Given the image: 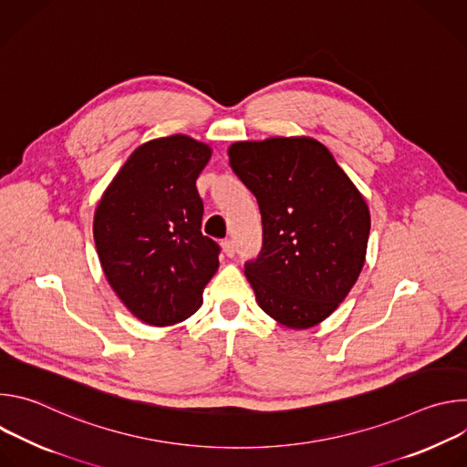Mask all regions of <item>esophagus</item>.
<instances>
[{"instance_id": "obj_1", "label": "esophagus", "mask_w": 467, "mask_h": 467, "mask_svg": "<svg viewBox=\"0 0 467 467\" xmlns=\"http://www.w3.org/2000/svg\"><path fill=\"white\" fill-rule=\"evenodd\" d=\"M222 247H223V253H225L227 256H233V254H234V242H233V240L225 238V240L222 242Z\"/></svg>"}]
</instances>
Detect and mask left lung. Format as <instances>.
Here are the masks:
<instances>
[{
  "instance_id": "obj_1",
  "label": "left lung",
  "mask_w": 467,
  "mask_h": 467,
  "mask_svg": "<svg viewBox=\"0 0 467 467\" xmlns=\"http://www.w3.org/2000/svg\"><path fill=\"white\" fill-rule=\"evenodd\" d=\"M229 162L262 216V249L245 262L256 303L290 328L317 325L362 272L371 227L362 193L308 137L234 142Z\"/></svg>"
}]
</instances>
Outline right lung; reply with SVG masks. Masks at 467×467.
<instances>
[{"label":"right lung","mask_w":467,"mask_h":467,"mask_svg":"<svg viewBox=\"0 0 467 467\" xmlns=\"http://www.w3.org/2000/svg\"><path fill=\"white\" fill-rule=\"evenodd\" d=\"M211 153L186 135L150 140L130 153L98 203L94 240L105 277L148 325L190 317L220 265V245L202 233L195 188Z\"/></svg>","instance_id":"obj_1"}]
</instances>
